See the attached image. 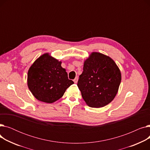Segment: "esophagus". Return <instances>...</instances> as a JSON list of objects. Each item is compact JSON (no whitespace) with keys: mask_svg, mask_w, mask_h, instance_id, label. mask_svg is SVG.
Listing matches in <instances>:
<instances>
[{"mask_svg":"<svg viewBox=\"0 0 150 150\" xmlns=\"http://www.w3.org/2000/svg\"><path fill=\"white\" fill-rule=\"evenodd\" d=\"M78 80V77H75V78L74 80V81L75 83H77Z\"/></svg>","mask_w":150,"mask_h":150,"instance_id":"esophagus-1","label":"esophagus"}]
</instances>
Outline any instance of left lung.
Here are the masks:
<instances>
[{
	"instance_id": "left-lung-1",
	"label": "left lung",
	"mask_w": 150,
	"mask_h": 150,
	"mask_svg": "<svg viewBox=\"0 0 150 150\" xmlns=\"http://www.w3.org/2000/svg\"><path fill=\"white\" fill-rule=\"evenodd\" d=\"M121 80L120 70L112 58L92 52L84 61L77 86L86 104L92 108H101L114 100Z\"/></svg>"
}]
</instances>
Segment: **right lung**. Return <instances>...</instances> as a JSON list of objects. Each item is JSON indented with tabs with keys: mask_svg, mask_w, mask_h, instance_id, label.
I'll list each match as a JSON object with an SVG mask.
<instances>
[{
	"mask_svg": "<svg viewBox=\"0 0 150 150\" xmlns=\"http://www.w3.org/2000/svg\"><path fill=\"white\" fill-rule=\"evenodd\" d=\"M66 69L59 61L46 53L31 66L27 75L28 87L39 101L52 103L61 98L66 89L73 84Z\"/></svg>",
	"mask_w": 150,
	"mask_h": 150,
	"instance_id": "add662e5",
	"label": "right lung"
}]
</instances>
